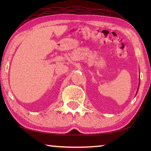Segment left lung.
<instances>
[{"instance_id":"left-lung-1","label":"left lung","mask_w":151,"mask_h":151,"mask_svg":"<svg viewBox=\"0 0 151 151\" xmlns=\"http://www.w3.org/2000/svg\"><path fill=\"white\" fill-rule=\"evenodd\" d=\"M139 84H140V81H139ZM138 89H139V87H138Z\"/></svg>"}]
</instances>
